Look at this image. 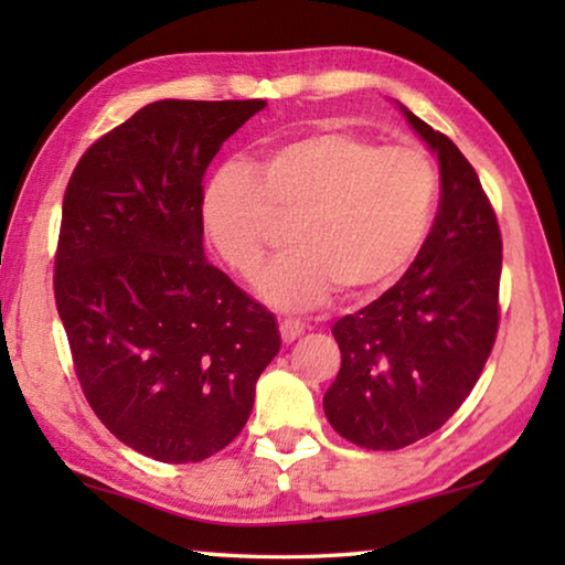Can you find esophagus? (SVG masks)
Here are the masks:
<instances>
[{"label": "esophagus", "mask_w": 565, "mask_h": 565, "mask_svg": "<svg viewBox=\"0 0 565 565\" xmlns=\"http://www.w3.org/2000/svg\"><path fill=\"white\" fill-rule=\"evenodd\" d=\"M279 331H281L284 343H294L306 331V323L301 319H284L279 323Z\"/></svg>", "instance_id": "1"}]
</instances>
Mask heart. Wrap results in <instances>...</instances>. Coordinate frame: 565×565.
I'll use <instances>...</instances> for the list:
<instances>
[{"label":"heart","mask_w":565,"mask_h":565,"mask_svg":"<svg viewBox=\"0 0 565 565\" xmlns=\"http://www.w3.org/2000/svg\"><path fill=\"white\" fill-rule=\"evenodd\" d=\"M438 169L418 147H381L317 129L274 145L252 164L218 167L199 196V222L234 274L254 276L281 226L294 252L256 289L279 309H309L341 289H388L424 248L438 206Z\"/></svg>","instance_id":"b5f03b06"}]
</instances>
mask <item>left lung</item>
<instances>
[{"mask_svg":"<svg viewBox=\"0 0 565 565\" xmlns=\"http://www.w3.org/2000/svg\"><path fill=\"white\" fill-rule=\"evenodd\" d=\"M438 159L441 202L408 271L333 323L339 376L323 396L333 431L371 451L420 441L471 394L499 331L501 232L451 139L398 104Z\"/></svg>","mask_w":565,"mask_h":565,"instance_id":"8db88e82","label":"left lung"}]
</instances>
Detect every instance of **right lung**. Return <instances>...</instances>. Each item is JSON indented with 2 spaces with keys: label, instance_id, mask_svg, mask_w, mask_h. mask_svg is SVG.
Masks as SVG:
<instances>
[{
  "label": "right lung",
  "instance_id": "add662e5",
  "mask_svg": "<svg viewBox=\"0 0 565 565\" xmlns=\"http://www.w3.org/2000/svg\"><path fill=\"white\" fill-rule=\"evenodd\" d=\"M264 107L147 104L66 186L54 296L76 379L102 424L154 461L232 444L281 347L274 313L206 262L199 222L206 167Z\"/></svg>",
  "mask_w": 565,
  "mask_h": 565
}]
</instances>
